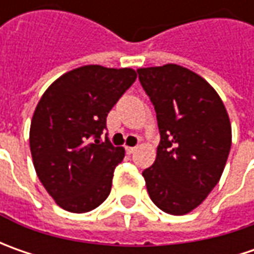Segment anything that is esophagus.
Segmentation results:
<instances>
[{
	"mask_svg": "<svg viewBox=\"0 0 254 254\" xmlns=\"http://www.w3.org/2000/svg\"><path fill=\"white\" fill-rule=\"evenodd\" d=\"M126 151H127V154H132L135 151V147H126Z\"/></svg>",
	"mask_w": 254,
	"mask_h": 254,
	"instance_id": "esophagus-1",
	"label": "esophagus"
}]
</instances>
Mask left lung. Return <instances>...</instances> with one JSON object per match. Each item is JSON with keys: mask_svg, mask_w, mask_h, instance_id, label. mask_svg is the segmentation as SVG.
I'll list each match as a JSON object with an SVG mask.
<instances>
[{"mask_svg": "<svg viewBox=\"0 0 254 254\" xmlns=\"http://www.w3.org/2000/svg\"><path fill=\"white\" fill-rule=\"evenodd\" d=\"M157 113L161 141L142 171L151 200L170 215L190 213L219 182L232 145L225 104L203 77L180 64L137 69Z\"/></svg>", "mask_w": 254, "mask_h": 254, "instance_id": "8db88e82", "label": "left lung"}]
</instances>
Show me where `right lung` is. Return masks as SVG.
<instances>
[{"label": "right lung", "mask_w": 254, "mask_h": 254, "mask_svg": "<svg viewBox=\"0 0 254 254\" xmlns=\"http://www.w3.org/2000/svg\"><path fill=\"white\" fill-rule=\"evenodd\" d=\"M135 70L87 64L62 74L34 112L29 147L45 190L67 212L84 213L112 190L123 147L100 141L107 114L134 83Z\"/></svg>", "instance_id": "right-lung-1"}]
</instances>
